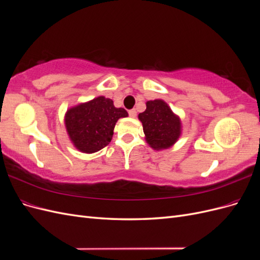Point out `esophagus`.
I'll return each mask as SVG.
<instances>
[{"label": "esophagus", "instance_id": "1", "mask_svg": "<svg viewBox=\"0 0 260 260\" xmlns=\"http://www.w3.org/2000/svg\"><path fill=\"white\" fill-rule=\"evenodd\" d=\"M129 116L132 117V118H135L137 116V111H136V109H130V111H129Z\"/></svg>", "mask_w": 260, "mask_h": 260}]
</instances>
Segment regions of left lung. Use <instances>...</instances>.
<instances>
[{
    "mask_svg": "<svg viewBox=\"0 0 260 260\" xmlns=\"http://www.w3.org/2000/svg\"><path fill=\"white\" fill-rule=\"evenodd\" d=\"M139 119L143 124L146 142L156 151L169 148L181 135L180 118L162 100L146 102V109L139 114Z\"/></svg>",
    "mask_w": 260,
    "mask_h": 260,
    "instance_id": "1",
    "label": "left lung"
}]
</instances>
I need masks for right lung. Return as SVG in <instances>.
<instances>
[{
  "mask_svg": "<svg viewBox=\"0 0 260 260\" xmlns=\"http://www.w3.org/2000/svg\"><path fill=\"white\" fill-rule=\"evenodd\" d=\"M127 116V111L116 108L111 99L99 96L68 109L65 125L75 147L92 154L109 144L117 120Z\"/></svg>",
  "mask_w": 260,
  "mask_h": 260,
  "instance_id": "1",
  "label": "right lung"
}]
</instances>
